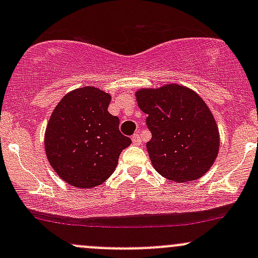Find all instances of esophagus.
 Segmentation results:
<instances>
[{"label": "esophagus", "instance_id": "34e87169", "mask_svg": "<svg viewBox=\"0 0 258 258\" xmlns=\"http://www.w3.org/2000/svg\"><path fill=\"white\" fill-rule=\"evenodd\" d=\"M132 142H134L135 145L140 146V145L142 144V139H141V136H140L139 134H135L134 136H132Z\"/></svg>", "mask_w": 258, "mask_h": 258}]
</instances>
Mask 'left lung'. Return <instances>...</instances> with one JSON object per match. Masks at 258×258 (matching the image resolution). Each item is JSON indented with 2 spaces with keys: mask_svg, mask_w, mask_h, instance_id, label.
Instances as JSON below:
<instances>
[{
  "mask_svg": "<svg viewBox=\"0 0 258 258\" xmlns=\"http://www.w3.org/2000/svg\"><path fill=\"white\" fill-rule=\"evenodd\" d=\"M136 100L147 113L146 123L152 137L146 147L155 170L177 183L202 177L217 158L220 132L199 93L170 83L141 88Z\"/></svg>",
  "mask_w": 258,
  "mask_h": 258,
  "instance_id": "1",
  "label": "left lung"
}]
</instances>
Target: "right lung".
Wrapping results in <instances>:
<instances>
[{
  "label": "right lung",
  "instance_id": "right-lung-1",
  "mask_svg": "<svg viewBox=\"0 0 258 258\" xmlns=\"http://www.w3.org/2000/svg\"><path fill=\"white\" fill-rule=\"evenodd\" d=\"M111 95L87 86L57 103L45 132V150L54 172L77 188L103 183L116 170L131 139L119 132V119L107 111Z\"/></svg>",
  "mask_w": 258,
  "mask_h": 258
}]
</instances>
